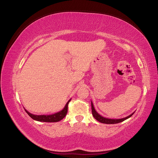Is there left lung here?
Returning a JSON list of instances; mask_svg holds the SVG:
<instances>
[{
	"label": "left lung",
	"mask_w": 158,
	"mask_h": 158,
	"mask_svg": "<svg viewBox=\"0 0 158 158\" xmlns=\"http://www.w3.org/2000/svg\"><path fill=\"white\" fill-rule=\"evenodd\" d=\"M91 109H92V114L93 117L95 118L99 122L102 123H105V124H116V123H121L124 121L125 120H126L127 118H129L130 117H131L134 114V113H132L130 116H128L125 118H121V119H110V118H105L103 116H100V114H99L97 111H95V109L94 108V106H93V104L91 102Z\"/></svg>",
	"instance_id": "left-lung-1"
}]
</instances>
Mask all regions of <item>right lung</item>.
I'll use <instances>...</instances> for the list:
<instances>
[{"label": "right lung", "mask_w": 158, "mask_h": 158, "mask_svg": "<svg viewBox=\"0 0 158 158\" xmlns=\"http://www.w3.org/2000/svg\"><path fill=\"white\" fill-rule=\"evenodd\" d=\"M71 100H69L65 106V107L59 112L53 114L52 115H34L26 110V113L28 114V116L31 118H32L35 121H41V122H48V123H54V122H58L62 120L63 118H65L66 116L67 113H68V104Z\"/></svg>", "instance_id": "add662e5"}]
</instances>
